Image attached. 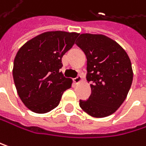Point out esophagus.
<instances>
[{"label": "esophagus", "instance_id": "esophagus-1", "mask_svg": "<svg viewBox=\"0 0 146 146\" xmlns=\"http://www.w3.org/2000/svg\"><path fill=\"white\" fill-rule=\"evenodd\" d=\"M72 80H74V84H79V83H80L82 81V78H81V76H78L77 78L74 79Z\"/></svg>", "mask_w": 146, "mask_h": 146}]
</instances>
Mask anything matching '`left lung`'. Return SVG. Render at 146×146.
Masks as SVG:
<instances>
[{
  "instance_id": "obj_1",
  "label": "left lung",
  "mask_w": 146,
  "mask_h": 146,
  "mask_svg": "<svg viewBox=\"0 0 146 146\" xmlns=\"http://www.w3.org/2000/svg\"><path fill=\"white\" fill-rule=\"evenodd\" d=\"M76 44L87 59V81L92 94L80 100L89 115L103 118L114 114L125 101L131 88L133 72L125 49L103 34H81Z\"/></svg>"
}]
</instances>
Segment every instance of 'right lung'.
I'll use <instances>...</instances> for the list:
<instances>
[{"label": "right lung", "mask_w": 146, "mask_h": 146, "mask_svg": "<svg viewBox=\"0 0 146 146\" xmlns=\"http://www.w3.org/2000/svg\"><path fill=\"white\" fill-rule=\"evenodd\" d=\"M80 34L46 31L27 41L17 52L13 76L18 95L32 112L45 114L58 106L72 80L63 77L61 58Z\"/></svg>", "instance_id": "right-lung-1"}]
</instances>
